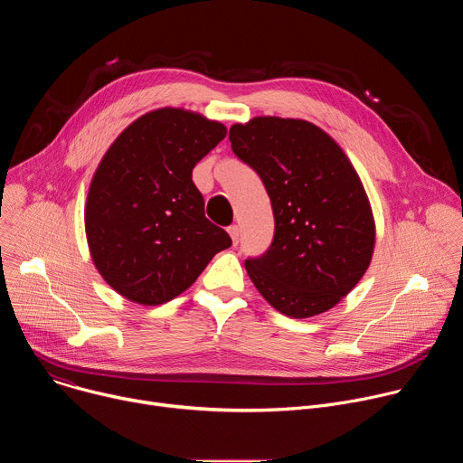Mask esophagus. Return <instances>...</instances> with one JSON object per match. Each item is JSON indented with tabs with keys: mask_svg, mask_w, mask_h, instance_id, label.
Wrapping results in <instances>:
<instances>
[{
	"mask_svg": "<svg viewBox=\"0 0 463 463\" xmlns=\"http://www.w3.org/2000/svg\"><path fill=\"white\" fill-rule=\"evenodd\" d=\"M227 231H229V234H231L232 243L238 245V240H240V227H238V225H231Z\"/></svg>",
	"mask_w": 463,
	"mask_h": 463,
	"instance_id": "34e87169",
	"label": "esophagus"
}]
</instances>
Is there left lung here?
<instances>
[{
	"mask_svg": "<svg viewBox=\"0 0 463 463\" xmlns=\"http://www.w3.org/2000/svg\"><path fill=\"white\" fill-rule=\"evenodd\" d=\"M232 152L266 186L275 238L245 260L249 279L275 309L307 318L332 309L366 273L375 222L343 148L302 118L254 117L229 129Z\"/></svg>",
	"mask_w": 463,
	"mask_h": 463,
	"instance_id": "8db88e82",
	"label": "left lung"
}]
</instances>
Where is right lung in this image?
Returning <instances> with one entry per match:
<instances>
[{
	"mask_svg": "<svg viewBox=\"0 0 463 463\" xmlns=\"http://www.w3.org/2000/svg\"><path fill=\"white\" fill-rule=\"evenodd\" d=\"M218 120L159 108L131 122L99 163L86 238L100 277L124 298L165 304L186 291L231 236L205 218L192 170L223 137Z\"/></svg>",
	"mask_w": 463,
	"mask_h": 463,
	"instance_id": "obj_1",
	"label": "right lung"
}]
</instances>
